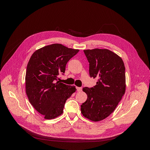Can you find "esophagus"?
Instances as JSON below:
<instances>
[{
	"mask_svg": "<svg viewBox=\"0 0 150 150\" xmlns=\"http://www.w3.org/2000/svg\"><path fill=\"white\" fill-rule=\"evenodd\" d=\"M76 89H77V91H78V92H80V91H82V88L77 87V88H76Z\"/></svg>",
	"mask_w": 150,
	"mask_h": 150,
	"instance_id": "1",
	"label": "esophagus"
}]
</instances>
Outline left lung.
<instances>
[{"instance_id":"8db88e82","label":"left lung","mask_w":150,"mask_h":150,"mask_svg":"<svg viewBox=\"0 0 150 150\" xmlns=\"http://www.w3.org/2000/svg\"><path fill=\"white\" fill-rule=\"evenodd\" d=\"M89 62V75L98 78L94 88H83L88 98L81 113L94 122L104 120L115 111L126 91L125 67L118 55L107 49L84 50Z\"/></svg>"}]
</instances>
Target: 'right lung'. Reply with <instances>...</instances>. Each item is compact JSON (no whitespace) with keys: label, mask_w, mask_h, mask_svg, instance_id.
<instances>
[{"label":"right lung","mask_w":150,"mask_h":150,"mask_svg":"<svg viewBox=\"0 0 150 150\" xmlns=\"http://www.w3.org/2000/svg\"><path fill=\"white\" fill-rule=\"evenodd\" d=\"M79 51L61 44L40 48L33 54L27 66L25 93L36 111L46 120L61 115L67 99L76 91L57 81L59 74L64 73L67 62Z\"/></svg>","instance_id":"1"}]
</instances>
